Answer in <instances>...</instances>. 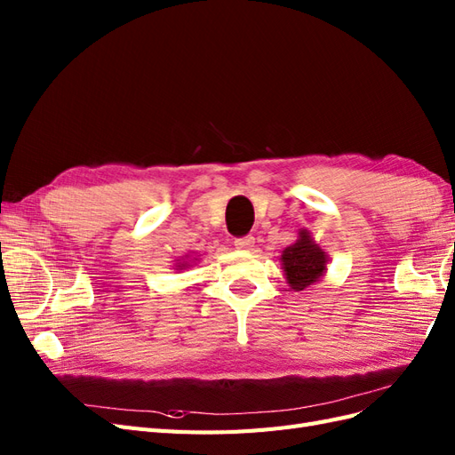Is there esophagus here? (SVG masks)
Wrapping results in <instances>:
<instances>
[{
	"label": "esophagus",
	"mask_w": 455,
	"mask_h": 455,
	"mask_svg": "<svg viewBox=\"0 0 455 455\" xmlns=\"http://www.w3.org/2000/svg\"><path fill=\"white\" fill-rule=\"evenodd\" d=\"M252 246H254V237L252 235L235 239V249H239V251H251Z\"/></svg>",
	"instance_id": "esophagus-1"
}]
</instances>
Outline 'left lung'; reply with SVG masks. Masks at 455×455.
Masks as SVG:
<instances>
[{
	"label": "left lung",
	"mask_w": 455,
	"mask_h": 455,
	"mask_svg": "<svg viewBox=\"0 0 455 455\" xmlns=\"http://www.w3.org/2000/svg\"><path fill=\"white\" fill-rule=\"evenodd\" d=\"M281 261L288 286L294 291H304L323 277L328 258L321 246L311 239L309 231L301 229L298 241L283 251Z\"/></svg>",
	"instance_id": "left-lung-1"
}]
</instances>
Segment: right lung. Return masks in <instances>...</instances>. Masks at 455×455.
Here are the masks:
<instances>
[{"instance_id": "right-lung-1", "label": "right lung", "mask_w": 455, "mask_h": 455, "mask_svg": "<svg viewBox=\"0 0 455 455\" xmlns=\"http://www.w3.org/2000/svg\"><path fill=\"white\" fill-rule=\"evenodd\" d=\"M186 267V264H182V261H178L176 264V269H184Z\"/></svg>"}]
</instances>
